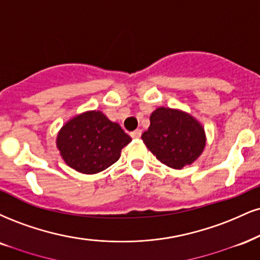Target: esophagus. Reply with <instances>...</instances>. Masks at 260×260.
<instances>
[{
	"label": "esophagus",
	"instance_id": "obj_1",
	"mask_svg": "<svg viewBox=\"0 0 260 260\" xmlns=\"http://www.w3.org/2000/svg\"><path fill=\"white\" fill-rule=\"evenodd\" d=\"M140 136H142V131H140V129H136L134 132L131 133V137H132V138H134V139L140 138Z\"/></svg>",
	"mask_w": 260,
	"mask_h": 260
}]
</instances>
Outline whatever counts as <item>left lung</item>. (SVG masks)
Returning a JSON list of instances; mask_svg holds the SVG:
<instances>
[{
    "mask_svg": "<svg viewBox=\"0 0 260 260\" xmlns=\"http://www.w3.org/2000/svg\"><path fill=\"white\" fill-rule=\"evenodd\" d=\"M142 139L161 164L183 170L195 162L206 148L205 128L189 112L160 106L150 115Z\"/></svg>",
    "mask_w": 260,
    "mask_h": 260,
    "instance_id": "obj_1",
    "label": "left lung"
}]
</instances>
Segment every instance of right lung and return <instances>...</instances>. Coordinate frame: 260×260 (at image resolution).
<instances>
[{"label":"right lung","instance_id":"obj_1","mask_svg":"<svg viewBox=\"0 0 260 260\" xmlns=\"http://www.w3.org/2000/svg\"><path fill=\"white\" fill-rule=\"evenodd\" d=\"M131 142L132 138L120 124L100 110H88L62 124L55 144L69 167L83 174H95L114 165Z\"/></svg>","mask_w":260,"mask_h":260}]
</instances>
